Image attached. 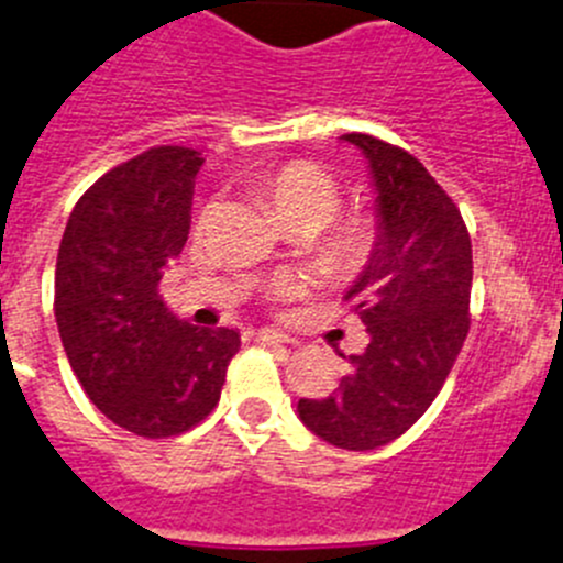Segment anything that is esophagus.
<instances>
[{
  "instance_id": "34e87169",
  "label": "esophagus",
  "mask_w": 563,
  "mask_h": 563,
  "mask_svg": "<svg viewBox=\"0 0 563 563\" xmlns=\"http://www.w3.org/2000/svg\"><path fill=\"white\" fill-rule=\"evenodd\" d=\"M255 339L257 341H266V344H286L288 335L277 333V330H272V328H257L255 330Z\"/></svg>"
}]
</instances>
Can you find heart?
Returning <instances> with one entry per match:
<instances>
[{
    "label": "heart",
    "instance_id": "obj_1",
    "mask_svg": "<svg viewBox=\"0 0 563 563\" xmlns=\"http://www.w3.org/2000/svg\"><path fill=\"white\" fill-rule=\"evenodd\" d=\"M277 222L286 230L317 233L319 264L339 277H355L369 269L380 250V224L372 213H346L333 219L341 208V186L324 166L311 161H288L264 172L255 183ZM288 283L277 280V291Z\"/></svg>",
    "mask_w": 563,
    "mask_h": 563
}]
</instances>
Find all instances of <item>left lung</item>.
<instances>
[{
  "instance_id": "left-lung-1",
  "label": "left lung",
  "mask_w": 563,
  "mask_h": 563,
  "mask_svg": "<svg viewBox=\"0 0 563 563\" xmlns=\"http://www.w3.org/2000/svg\"><path fill=\"white\" fill-rule=\"evenodd\" d=\"M369 161L380 250L344 294L369 344L322 400H299V419L341 450L400 439L435 400L470 333L472 241L461 210L411 152L346 133Z\"/></svg>"
}]
</instances>
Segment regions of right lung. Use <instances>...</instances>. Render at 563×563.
<instances>
[{"mask_svg":"<svg viewBox=\"0 0 563 563\" xmlns=\"http://www.w3.org/2000/svg\"><path fill=\"white\" fill-rule=\"evenodd\" d=\"M188 146H152L99 177L75 205L57 250L55 319L93 406L144 439L202 422L222 397L241 339L163 306L157 283L191 230Z\"/></svg>","mask_w":563,"mask_h":563,"instance_id":"obj_1","label":"right lung"}]
</instances>
